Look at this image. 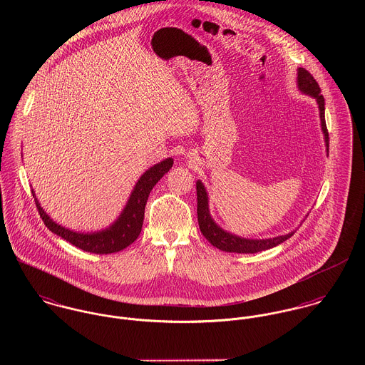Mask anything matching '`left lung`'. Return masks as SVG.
<instances>
[{
    "mask_svg": "<svg viewBox=\"0 0 365 365\" xmlns=\"http://www.w3.org/2000/svg\"><path fill=\"white\" fill-rule=\"evenodd\" d=\"M297 84H298V90L305 94L314 98V101L317 103L319 108V118H320V128L324 136V145H326V152L329 155V133H327V128H326V120H324V98L320 94V87L316 83V80L313 78L312 74L309 71H307L305 68L299 67L298 68V77H297ZM197 200H198V223H200V229L202 232V235L207 237L209 243L222 250V252H227V253H259L264 252L268 249H272L281 243H284L285 240H288L294 233L289 232L284 236H275V237H269V239H246L242 236H237L235 233H230L225 229H222L210 216L209 212V197L208 191L205 188V185L202 184L201 180L197 181ZM308 216V215H307Z\"/></svg>",
    "mask_w": 365,
    "mask_h": 365,
    "instance_id": "1",
    "label": "left lung"
}]
</instances>
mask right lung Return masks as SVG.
Returning a JSON list of instances; mask_svg holds the SVG:
<instances>
[{"mask_svg":"<svg viewBox=\"0 0 365 365\" xmlns=\"http://www.w3.org/2000/svg\"><path fill=\"white\" fill-rule=\"evenodd\" d=\"M173 163L174 160L171 157H167L163 161L155 164L153 167H150L149 170H146L135 184L129 195V200L125 208L122 209L120 215L108 227L96 232L84 233L58 225L46 213V210L41 207V202L38 201L34 190L32 194L35 197V202L42 220L54 235L60 236L66 242L71 243L73 246L84 252L94 255H110L126 249L139 237L145 217V207L150 195V191L160 181V178L170 171Z\"/></svg>","mask_w":365,"mask_h":365,"instance_id":"1","label":"right lung"}]
</instances>
